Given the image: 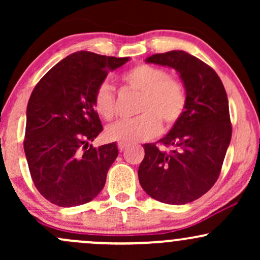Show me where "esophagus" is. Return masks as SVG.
Returning <instances> with one entry per match:
<instances>
[{
    "label": "esophagus",
    "instance_id": "34e87169",
    "mask_svg": "<svg viewBox=\"0 0 260 260\" xmlns=\"http://www.w3.org/2000/svg\"><path fill=\"white\" fill-rule=\"evenodd\" d=\"M127 147H128V144H126V143H118V150H120L121 153H122V151H123L124 149H126Z\"/></svg>",
    "mask_w": 260,
    "mask_h": 260
}]
</instances>
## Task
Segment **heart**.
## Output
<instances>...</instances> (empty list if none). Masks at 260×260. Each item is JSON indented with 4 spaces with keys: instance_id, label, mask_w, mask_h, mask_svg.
I'll use <instances>...</instances> for the list:
<instances>
[{
    "instance_id": "b5f03b06",
    "label": "heart",
    "mask_w": 260,
    "mask_h": 260,
    "mask_svg": "<svg viewBox=\"0 0 260 260\" xmlns=\"http://www.w3.org/2000/svg\"><path fill=\"white\" fill-rule=\"evenodd\" d=\"M122 82L139 92L137 117L116 122L106 128L109 140L118 143H136L148 140L164 127L172 128L186 111L187 92L181 80L170 77L168 71L142 63L128 70ZM92 106L99 116L112 120L116 115V100L111 86L106 82L98 86L92 98Z\"/></svg>"
}]
</instances>
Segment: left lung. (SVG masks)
<instances>
[{
	"instance_id": "1",
	"label": "left lung",
	"mask_w": 260,
	"mask_h": 260,
	"mask_svg": "<svg viewBox=\"0 0 260 260\" xmlns=\"http://www.w3.org/2000/svg\"><path fill=\"white\" fill-rule=\"evenodd\" d=\"M175 68L187 92L186 111L159 142L144 144L139 165L140 186L166 204H187L215 184L232 136L229 100L215 71L184 51L156 53L145 59Z\"/></svg>"
}]
</instances>
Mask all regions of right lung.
Here are the masks:
<instances>
[{"label": "right lung", "mask_w": 260, "mask_h": 260, "mask_svg": "<svg viewBox=\"0 0 260 260\" xmlns=\"http://www.w3.org/2000/svg\"><path fill=\"white\" fill-rule=\"evenodd\" d=\"M128 59L74 52L35 85L26 107L24 151L35 187L52 204H85L105 186L118 149L116 143L89 144L103 131L92 98L109 71Z\"/></svg>", "instance_id": "obj_1"}]
</instances>
